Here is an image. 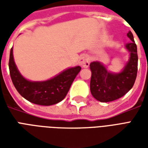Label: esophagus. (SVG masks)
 <instances>
[{
	"instance_id": "34e87169",
	"label": "esophagus",
	"mask_w": 148,
	"mask_h": 148,
	"mask_svg": "<svg viewBox=\"0 0 148 148\" xmlns=\"http://www.w3.org/2000/svg\"><path fill=\"white\" fill-rule=\"evenodd\" d=\"M79 62H80L81 66L84 68L89 67L90 63V58L88 55H82L80 58V60H79Z\"/></svg>"
}]
</instances>
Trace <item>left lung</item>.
Segmentation results:
<instances>
[{
	"instance_id": "obj_1",
	"label": "left lung",
	"mask_w": 148,
	"mask_h": 148,
	"mask_svg": "<svg viewBox=\"0 0 148 148\" xmlns=\"http://www.w3.org/2000/svg\"><path fill=\"white\" fill-rule=\"evenodd\" d=\"M132 42L126 44L130 51V59L120 74H112L98 62L90 65L92 72L90 91L93 97L101 102H109L121 98L132 88L136 78L138 55L136 44L131 32L127 34Z\"/></svg>"
}]
</instances>
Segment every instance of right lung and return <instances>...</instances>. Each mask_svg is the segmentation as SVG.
<instances>
[{"label": "right lung", "mask_w": 148, "mask_h": 148, "mask_svg": "<svg viewBox=\"0 0 148 148\" xmlns=\"http://www.w3.org/2000/svg\"><path fill=\"white\" fill-rule=\"evenodd\" d=\"M8 66L12 83L18 93L28 101L39 106H51L64 99L82 69L78 66L67 69L48 81L30 82L22 77L18 71L13 59L12 48L10 51Z\"/></svg>", "instance_id": "1"}]
</instances>
